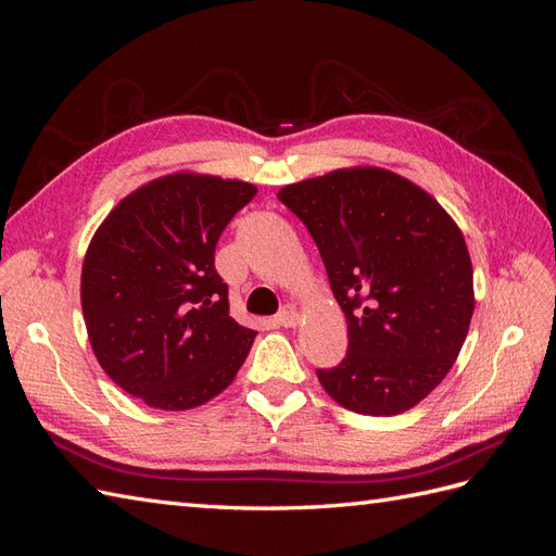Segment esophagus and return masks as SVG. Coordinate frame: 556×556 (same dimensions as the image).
Listing matches in <instances>:
<instances>
[{
  "mask_svg": "<svg viewBox=\"0 0 556 556\" xmlns=\"http://www.w3.org/2000/svg\"><path fill=\"white\" fill-rule=\"evenodd\" d=\"M299 323V313L292 306H285L278 315H276V325L280 327H294Z\"/></svg>",
  "mask_w": 556,
  "mask_h": 556,
  "instance_id": "esophagus-1",
  "label": "esophagus"
}]
</instances>
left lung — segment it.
I'll return each mask as SVG.
<instances>
[{
  "mask_svg": "<svg viewBox=\"0 0 556 556\" xmlns=\"http://www.w3.org/2000/svg\"><path fill=\"white\" fill-rule=\"evenodd\" d=\"M325 262L348 319V352L317 368L327 394L362 415L410 410L457 359L473 315L459 227L422 188L376 166L278 192Z\"/></svg>",
  "mask_w": 556,
  "mask_h": 556,
  "instance_id": "8db88e82",
  "label": "left lung"
}]
</instances>
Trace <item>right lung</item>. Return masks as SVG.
<instances>
[{
    "instance_id": "1",
    "label": "right lung",
    "mask_w": 556,
    "mask_h": 556,
    "mask_svg": "<svg viewBox=\"0 0 556 556\" xmlns=\"http://www.w3.org/2000/svg\"><path fill=\"white\" fill-rule=\"evenodd\" d=\"M257 188L174 174L117 204L88 248L83 317L106 376L150 408L188 410L233 380L257 331L229 315L215 245Z\"/></svg>"
}]
</instances>
